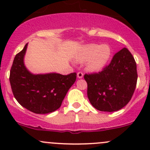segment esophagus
Wrapping results in <instances>:
<instances>
[{
  "label": "esophagus",
  "instance_id": "obj_1",
  "mask_svg": "<svg viewBox=\"0 0 150 150\" xmlns=\"http://www.w3.org/2000/svg\"><path fill=\"white\" fill-rule=\"evenodd\" d=\"M77 76H78V78H82L83 77V73L82 72H78V74H77Z\"/></svg>",
  "mask_w": 150,
  "mask_h": 150
}]
</instances>
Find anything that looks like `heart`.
Instances as JSON below:
<instances>
[{"mask_svg": "<svg viewBox=\"0 0 150 150\" xmlns=\"http://www.w3.org/2000/svg\"><path fill=\"white\" fill-rule=\"evenodd\" d=\"M111 57V48L107 44L95 43L86 45L81 48L78 59V61H86L87 67L91 71L102 69Z\"/></svg>", "mask_w": 150, "mask_h": 150, "instance_id": "obj_1", "label": "heart"}]
</instances>
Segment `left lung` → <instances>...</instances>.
<instances>
[{"mask_svg":"<svg viewBox=\"0 0 150 150\" xmlns=\"http://www.w3.org/2000/svg\"><path fill=\"white\" fill-rule=\"evenodd\" d=\"M137 78L135 59L131 52L123 48L115 54L103 70L84 75L88 84V98L99 111H117L131 100Z\"/></svg>","mask_w":150,"mask_h":150,"instance_id":"1","label":"left lung"}]
</instances>
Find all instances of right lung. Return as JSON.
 Here are the masks:
<instances>
[{
    "label": "right lung",
    "mask_w": 150,
    "mask_h": 150,
    "mask_svg": "<svg viewBox=\"0 0 150 150\" xmlns=\"http://www.w3.org/2000/svg\"><path fill=\"white\" fill-rule=\"evenodd\" d=\"M28 43L14 57L9 81L15 99L23 107L36 114L58 110L68 90L76 80V73H31L24 63Z\"/></svg>",
    "instance_id": "obj_1"
}]
</instances>
